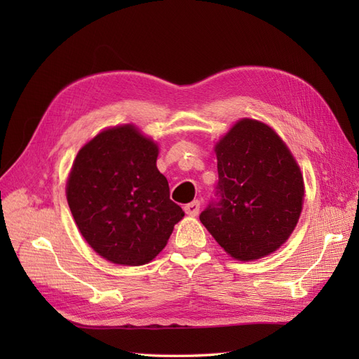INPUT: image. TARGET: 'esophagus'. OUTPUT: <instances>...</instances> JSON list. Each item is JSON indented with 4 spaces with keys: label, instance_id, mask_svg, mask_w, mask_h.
Listing matches in <instances>:
<instances>
[{
    "label": "esophagus",
    "instance_id": "esophagus-1",
    "mask_svg": "<svg viewBox=\"0 0 359 359\" xmlns=\"http://www.w3.org/2000/svg\"><path fill=\"white\" fill-rule=\"evenodd\" d=\"M184 211H186L189 215H198L201 211V201H193L184 206Z\"/></svg>",
    "mask_w": 359,
    "mask_h": 359
}]
</instances>
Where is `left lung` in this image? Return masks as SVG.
<instances>
[{
	"instance_id": "1",
	"label": "left lung",
	"mask_w": 359,
	"mask_h": 359,
	"mask_svg": "<svg viewBox=\"0 0 359 359\" xmlns=\"http://www.w3.org/2000/svg\"><path fill=\"white\" fill-rule=\"evenodd\" d=\"M219 182L199 219L224 252L260 259L295 229L304 180L295 158L273 128L241 119L215 147Z\"/></svg>"
}]
</instances>
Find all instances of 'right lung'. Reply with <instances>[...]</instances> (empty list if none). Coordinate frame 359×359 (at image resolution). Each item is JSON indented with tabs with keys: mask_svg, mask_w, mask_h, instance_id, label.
Instances as JSON below:
<instances>
[{
	"mask_svg": "<svg viewBox=\"0 0 359 359\" xmlns=\"http://www.w3.org/2000/svg\"><path fill=\"white\" fill-rule=\"evenodd\" d=\"M158 148L133 126L104 130L76 156L67 202L85 241L118 265L137 266L165 248L182 217L158 172Z\"/></svg>",
	"mask_w": 359,
	"mask_h": 359,
	"instance_id": "right-lung-1",
	"label": "right lung"
}]
</instances>
